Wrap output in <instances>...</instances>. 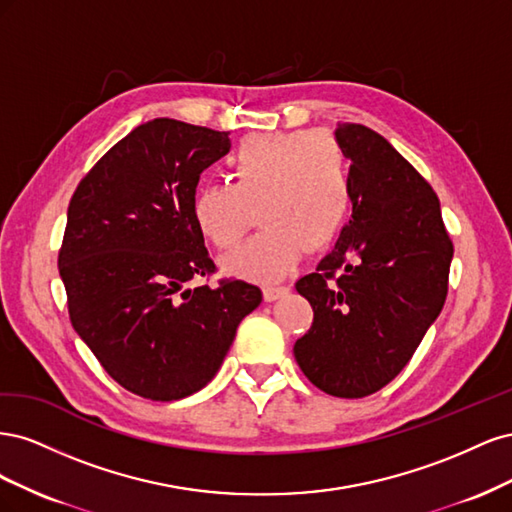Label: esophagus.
<instances>
[{
    "instance_id": "1",
    "label": "esophagus",
    "mask_w": 512,
    "mask_h": 512,
    "mask_svg": "<svg viewBox=\"0 0 512 512\" xmlns=\"http://www.w3.org/2000/svg\"><path fill=\"white\" fill-rule=\"evenodd\" d=\"M290 292V288L288 286H267L265 290H262V294H265V301H277V299H282V297H286V294Z\"/></svg>"
}]
</instances>
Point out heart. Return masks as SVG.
<instances>
[{"mask_svg": "<svg viewBox=\"0 0 512 512\" xmlns=\"http://www.w3.org/2000/svg\"><path fill=\"white\" fill-rule=\"evenodd\" d=\"M232 183L200 185L192 198L198 230L232 247L260 207L262 228L222 258L226 273L277 282L299 265L307 243L322 247L342 230L352 200L344 149L324 132L247 136L228 158Z\"/></svg>", "mask_w": 512, "mask_h": 512, "instance_id": "obj_1", "label": "heart"}]
</instances>
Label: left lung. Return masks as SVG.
<instances>
[{"instance_id":"1","label":"left lung","mask_w":512,"mask_h":512,"mask_svg":"<svg viewBox=\"0 0 512 512\" xmlns=\"http://www.w3.org/2000/svg\"><path fill=\"white\" fill-rule=\"evenodd\" d=\"M335 138L352 162V218L297 282L314 322L294 359L320 391L359 399L408 365L440 316L453 241L436 192L384 136L337 123Z\"/></svg>"}]
</instances>
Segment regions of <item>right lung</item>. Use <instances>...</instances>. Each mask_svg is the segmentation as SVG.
Instances as JSON below:
<instances>
[{
  "instance_id": "obj_1",
  "label": "right lung",
  "mask_w": 512,
  "mask_h": 512,
  "mask_svg": "<svg viewBox=\"0 0 512 512\" xmlns=\"http://www.w3.org/2000/svg\"><path fill=\"white\" fill-rule=\"evenodd\" d=\"M230 149L228 132L153 119L108 149L68 207L59 275L74 331L123 389L183 399L218 374L258 286L222 280L192 215L200 173Z\"/></svg>"
}]
</instances>
